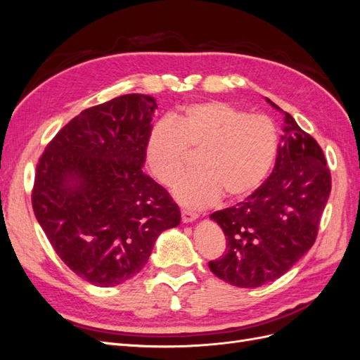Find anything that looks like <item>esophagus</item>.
Listing matches in <instances>:
<instances>
[{
	"mask_svg": "<svg viewBox=\"0 0 360 360\" xmlns=\"http://www.w3.org/2000/svg\"><path fill=\"white\" fill-rule=\"evenodd\" d=\"M198 219V214L193 213V212H189V210H183L181 212V221L184 224H191V222H195Z\"/></svg>",
	"mask_w": 360,
	"mask_h": 360,
	"instance_id": "obj_1",
	"label": "esophagus"
}]
</instances>
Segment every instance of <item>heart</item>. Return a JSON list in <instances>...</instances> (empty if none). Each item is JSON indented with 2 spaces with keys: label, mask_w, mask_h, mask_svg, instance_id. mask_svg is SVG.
Returning a JSON list of instances; mask_svg holds the SVG:
<instances>
[{
  "label": "heart",
  "mask_w": 360,
  "mask_h": 360,
  "mask_svg": "<svg viewBox=\"0 0 360 360\" xmlns=\"http://www.w3.org/2000/svg\"><path fill=\"white\" fill-rule=\"evenodd\" d=\"M276 124L231 103H191L150 129L144 158L158 181L171 184L184 168L188 150H198L195 169L172 188L179 202L192 209L225 200H242L267 177L278 155Z\"/></svg>",
  "instance_id": "heart-1"
}]
</instances>
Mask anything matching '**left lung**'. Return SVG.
Segmentation results:
<instances>
[{
    "mask_svg": "<svg viewBox=\"0 0 360 360\" xmlns=\"http://www.w3.org/2000/svg\"><path fill=\"white\" fill-rule=\"evenodd\" d=\"M266 101L284 114L275 168L245 201L210 214L226 237V252L209 267L240 288L278 279L308 252L332 188L317 141L288 112Z\"/></svg>",
    "mask_w": 360,
    "mask_h": 360,
    "instance_id": "1",
    "label": "left lung"
}]
</instances>
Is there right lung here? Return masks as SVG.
I'll return each instance as SVG.
<instances>
[{"label": "right lung", "instance_id": "1", "mask_svg": "<svg viewBox=\"0 0 360 360\" xmlns=\"http://www.w3.org/2000/svg\"><path fill=\"white\" fill-rule=\"evenodd\" d=\"M156 108L146 94L89 108L39 160L36 219L64 264L97 287L135 276L159 234L181 221L169 193L143 172Z\"/></svg>", "mask_w": 360, "mask_h": 360}]
</instances>
